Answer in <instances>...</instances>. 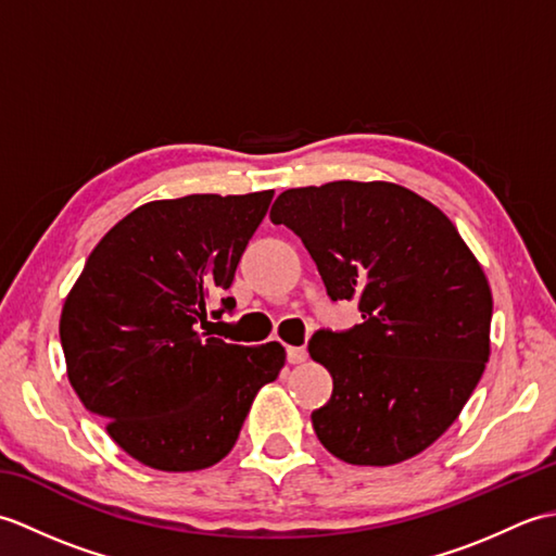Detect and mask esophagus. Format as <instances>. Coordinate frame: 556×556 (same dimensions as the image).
Segmentation results:
<instances>
[{
    "instance_id": "esophagus-1",
    "label": "esophagus",
    "mask_w": 556,
    "mask_h": 556,
    "mask_svg": "<svg viewBox=\"0 0 556 556\" xmlns=\"http://www.w3.org/2000/svg\"><path fill=\"white\" fill-rule=\"evenodd\" d=\"M305 358H308V351H305L303 346H289L287 349V361L291 365H301V363H305Z\"/></svg>"
}]
</instances>
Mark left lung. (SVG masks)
Wrapping results in <instances>:
<instances>
[{"mask_svg":"<svg viewBox=\"0 0 556 556\" xmlns=\"http://www.w3.org/2000/svg\"><path fill=\"white\" fill-rule=\"evenodd\" d=\"M269 219L299 236L332 301L363 323L315 332L334 380L317 440L353 466H394L448 430L490 358L492 291L444 212L389 181L289 188Z\"/></svg>","mask_w":556,"mask_h":556,"instance_id":"left-lung-1","label":"left lung"}]
</instances>
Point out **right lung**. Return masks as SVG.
I'll list each match as a JSON object with an SVG mask.
<instances>
[{
    "label": "right lung",
    "mask_w": 556,
    "mask_h": 556,
    "mask_svg": "<svg viewBox=\"0 0 556 556\" xmlns=\"http://www.w3.org/2000/svg\"><path fill=\"white\" fill-rule=\"evenodd\" d=\"M275 191L152 200L102 236L59 320L66 375L112 440L143 466L188 473L227 456L287 351L198 332L236 301V265ZM220 298L223 308L211 311Z\"/></svg>",
    "instance_id": "right-lung-1"
}]
</instances>
